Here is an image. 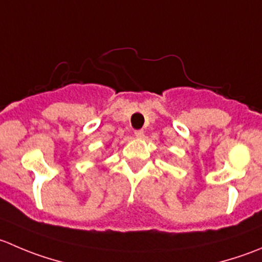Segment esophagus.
Listing matches in <instances>:
<instances>
[{
    "mask_svg": "<svg viewBox=\"0 0 262 262\" xmlns=\"http://www.w3.org/2000/svg\"><path fill=\"white\" fill-rule=\"evenodd\" d=\"M134 136H136V138H143L144 133L143 130H136L134 132Z\"/></svg>",
    "mask_w": 262,
    "mask_h": 262,
    "instance_id": "obj_1",
    "label": "esophagus"
}]
</instances>
